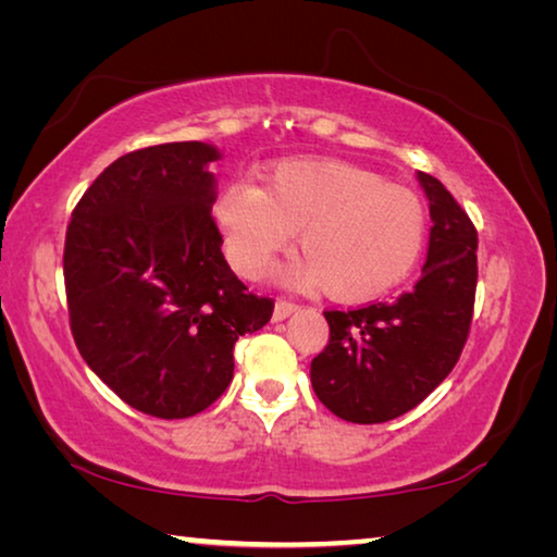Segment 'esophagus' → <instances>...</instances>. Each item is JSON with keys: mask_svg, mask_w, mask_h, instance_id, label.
<instances>
[{"mask_svg": "<svg viewBox=\"0 0 557 557\" xmlns=\"http://www.w3.org/2000/svg\"><path fill=\"white\" fill-rule=\"evenodd\" d=\"M299 305L292 299H277L275 301V322H282V319H287L292 312H297Z\"/></svg>", "mask_w": 557, "mask_h": 557, "instance_id": "esophagus-1", "label": "esophagus"}]
</instances>
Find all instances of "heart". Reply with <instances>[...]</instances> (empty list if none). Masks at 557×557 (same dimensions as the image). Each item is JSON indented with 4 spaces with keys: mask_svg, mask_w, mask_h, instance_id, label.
<instances>
[{
    "mask_svg": "<svg viewBox=\"0 0 557 557\" xmlns=\"http://www.w3.org/2000/svg\"><path fill=\"white\" fill-rule=\"evenodd\" d=\"M231 258L245 277H262L299 231L292 277L329 297L361 301L410 275L428 240L420 196L366 169L297 159L272 169L262 186L233 184L215 203Z\"/></svg>",
    "mask_w": 557,
    "mask_h": 557,
    "instance_id": "heart-1",
    "label": "heart"
}]
</instances>
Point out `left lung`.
<instances>
[{"label":"left lung","mask_w":557,"mask_h":557,"mask_svg":"<svg viewBox=\"0 0 557 557\" xmlns=\"http://www.w3.org/2000/svg\"><path fill=\"white\" fill-rule=\"evenodd\" d=\"M430 199V248L420 280L393 301L326 309L329 344L312 388L336 418L375 425L420 405L455 369L476 297V228L442 182L418 172Z\"/></svg>","instance_id":"8db88e82"}]
</instances>
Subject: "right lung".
<instances>
[{"mask_svg": "<svg viewBox=\"0 0 557 557\" xmlns=\"http://www.w3.org/2000/svg\"><path fill=\"white\" fill-rule=\"evenodd\" d=\"M203 143L135 149L75 203L63 248L71 334L92 373L132 408L182 420L221 398L233 346L265 326L225 262Z\"/></svg>", "mask_w": 557, "mask_h": 557, "instance_id": "1", "label": "right lung"}]
</instances>
